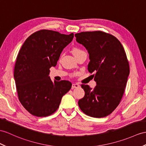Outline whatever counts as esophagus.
Instances as JSON below:
<instances>
[{
  "label": "esophagus",
  "mask_w": 146,
  "mask_h": 146,
  "mask_svg": "<svg viewBox=\"0 0 146 146\" xmlns=\"http://www.w3.org/2000/svg\"><path fill=\"white\" fill-rule=\"evenodd\" d=\"M79 87V85H78L77 84H73L72 85V88H78Z\"/></svg>",
  "instance_id": "obj_1"
}]
</instances>
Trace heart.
Returning a JSON list of instances; mask_svg holds the SVG:
<instances>
[{"label":"heart","instance_id":"1","mask_svg":"<svg viewBox=\"0 0 146 146\" xmlns=\"http://www.w3.org/2000/svg\"><path fill=\"white\" fill-rule=\"evenodd\" d=\"M83 51H84L83 50H82L81 49H80L79 48H73L72 49V52L73 53V54L75 56H77L78 54H79L80 53H81L82 52H83Z\"/></svg>","mask_w":146,"mask_h":146}]
</instances>
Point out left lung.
<instances>
[{"mask_svg":"<svg viewBox=\"0 0 146 146\" xmlns=\"http://www.w3.org/2000/svg\"><path fill=\"white\" fill-rule=\"evenodd\" d=\"M76 41L89 53L88 72L94 74L97 85L94 89L82 84L84 97L79 100V108L85 115L103 118L114 111L121 100L129 74L126 52L113 35L102 31L75 34Z\"/></svg>","mask_w":146,"mask_h":146,"instance_id":"1","label":"left lung"}]
</instances>
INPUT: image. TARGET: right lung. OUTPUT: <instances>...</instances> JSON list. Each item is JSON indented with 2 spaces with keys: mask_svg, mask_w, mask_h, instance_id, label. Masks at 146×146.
Instances as JSON below:
<instances>
[{
  "mask_svg": "<svg viewBox=\"0 0 146 146\" xmlns=\"http://www.w3.org/2000/svg\"><path fill=\"white\" fill-rule=\"evenodd\" d=\"M73 33L41 30L28 37L17 55L14 67L18 97L32 115L48 116L58 109L62 96L71 88L68 80L52 82L49 69L54 67Z\"/></svg>",
  "mask_w": 146,
  "mask_h": 146,
  "instance_id": "add662e5",
  "label": "right lung"
}]
</instances>
